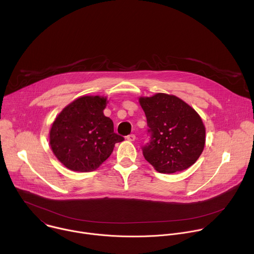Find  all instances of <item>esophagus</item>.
<instances>
[{"label":"esophagus","mask_w":254,"mask_h":254,"mask_svg":"<svg viewBox=\"0 0 254 254\" xmlns=\"http://www.w3.org/2000/svg\"><path fill=\"white\" fill-rule=\"evenodd\" d=\"M127 140H129V141H134V140H135V135H134V134H128V135L127 136Z\"/></svg>","instance_id":"obj_1"}]
</instances>
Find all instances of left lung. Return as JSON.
<instances>
[{
	"label": "left lung",
	"instance_id": "obj_1",
	"mask_svg": "<svg viewBox=\"0 0 254 254\" xmlns=\"http://www.w3.org/2000/svg\"><path fill=\"white\" fill-rule=\"evenodd\" d=\"M151 140L142 154L156 171L172 174L188 169L201 156L206 129L201 117L188 103L167 93L140 96Z\"/></svg>",
	"mask_w": 254,
	"mask_h": 254
}]
</instances>
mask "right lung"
<instances>
[{
    "label": "right lung",
    "mask_w": 254,
    "mask_h": 254,
    "mask_svg": "<svg viewBox=\"0 0 254 254\" xmlns=\"http://www.w3.org/2000/svg\"><path fill=\"white\" fill-rule=\"evenodd\" d=\"M107 98L83 95L65 106L49 132L51 150L60 163L75 172L96 170L124 137L114 131L113 121L104 116Z\"/></svg>",
    "instance_id": "right-lung-1"
}]
</instances>
